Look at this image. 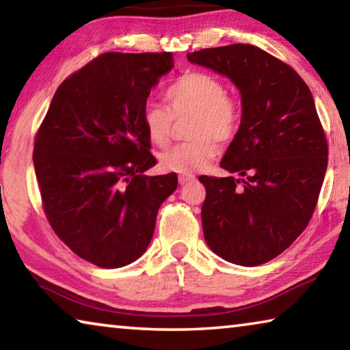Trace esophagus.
<instances>
[{"instance_id": "obj_1", "label": "esophagus", "mask_w": 350, "mask_h": 350, "mask_svg": "<svg viewBox=\"0 0 350 350\" xmlns=\"http://www.w3.org/2000/svg\"><path fill=\"white\" fill-rule=\"evenodd\" d=\"M194 179H196V177H194L193 174H180L179 176V183H180V185H187V183L193 182Z\"/></svg>"}]
</instances>
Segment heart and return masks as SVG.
<instances>
[{"mask_svg": "<svg viewBox=\"0 0 350 350\" xmlns=\"http://www.w3.org/2000/svg\"><path fill=\"white\" fill-rule=\"evenodd\" d=\"M168 109L146 103L142 114L148 140L154 146H168L173 120L191 117L187 137L161 156V167L180 174L202 170L216 156L219 145L234 139L241 126L242 111L238 100L230 96L224 81L204 70H191L179 77L165 94Z\"/></svg>", "mask_w": 350, "mask_h": 350, "instance_id": "obj_1", "label": "heart"}]
</instances>
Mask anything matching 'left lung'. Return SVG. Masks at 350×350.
Returning a JSON list of instances; mask_svg holds the SVG:
<instances>
[{"label":"left lung","mask_w":350,"mask_h":350,"mask_svg":"<svg viewBox=\"0 0 350 350\" xmlns=\"http://www.w3.org/2000/svg\"><path fill=\"white\" fill-rule=\"evenodd\" d=\"M187 58L228 77L242 103L239 131L221 161L241 179L199 177L206 191L205 242L228 262H269L304 232L327 170L312 92L287 63L253 44L210 47Z\"/></svg>","instance_id":"obj_1"}]
</instances>
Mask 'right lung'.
<instances>
[{
    "label": "right lung",
    "instance_id": "add662e5",
    "mask_svg": "<svg viewBox=\"0 0 350 350\" xmlns=\"http://www.w3.org/2000/svg\"><path fill=\"white\" fill-rule=\"evenodd\" d=\"M174 66L173 54L106 52L64 80L33 145L41 202L77 256L103 269L134 262L150 245L176 173L157 163L142 120L146 98Z\"/></svg>",
    "mask_w": 350,
    "mask_h": 350
}]
</instances>
